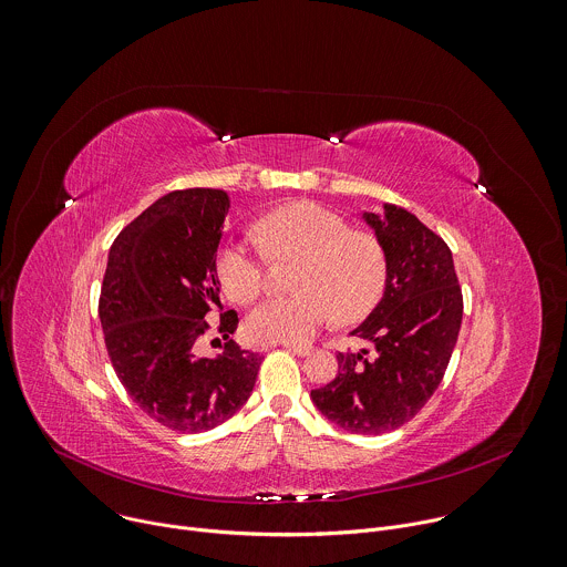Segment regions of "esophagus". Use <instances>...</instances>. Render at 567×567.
<instances>
[{
  "mask_svg": "<svg viewBox=\"0 0 567 567\" xmlns=\"http://www.w3.org/2000/svg\"><path fill=\"white\" fill-rule=\"evenodd\" d=\"M284 348L299 354V357H306V354L312 352V346H308V343H284Z\"/></svg>",
  "mask_w": 567,
  "mask_h": 567,
  "instance_id": "34e87169",
  "label": "esophagus"
}]
</instances>
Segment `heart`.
<instances>
[{
	"mask_svg": "<svg viewBox=\"0 0 567 567\" xmlns=\"http://www.w3.org/2000/svg\"><path fill=\"white\" fill-rule=\"evenodd\" d=\"M272 255H295L299 292L261 301L246 319L252 341H308L332 315L341 323L368 317L383 299L390 259L383 241L352 230L348 219L315 202H292L268 213L255 226ZM217 277L237 303H250L264 288L261 255L246 241H226L217 252Z\"/></svg>",
	"mask_w": 567,
	"mask_h": 567,
	"instance_id": "b5f03b06",
	"label": "heart"
}]
</instances>
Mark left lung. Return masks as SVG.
<instances>
[{"mask_svg": "<svg viewBox=\"0 0 567 567\" xmlns=\"http://www.w3.org/2000/svg\"><path fill=\"white\" fill-rule=\"evenodd\" d=\"M383 241L390 277L383 299L352 330L370 350L339 352L337 377L310 392L315 405L352 434L408 423L434 394L456 346L463 295L447 244L412 213H365Z\"/></svg>", "mask_w": 567, "mask_h": 567, "instance_id": "obj_1", "label": "left lung"}]
</instances>
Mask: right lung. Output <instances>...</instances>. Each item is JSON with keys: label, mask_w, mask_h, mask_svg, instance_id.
<instances>
[{"label": "right lung", "mask_w": 567, "mask_h": 567, "mask_svg": "<svg viewBox=\"0 0 567 567\" xmlns=\"http://www.w3.org/2000/svg\"><path fill=\"white\" fill-rule=\"evenodd\" d=\"M230 202L224 190H173L113 241L100 295L104 341L131 399L175 432H206L250 396L261 357L233 339L219 358H197L196 341L220 315L230 337L239 317L224 312L217 248Z\"/></svg>", "instance_id": "add662e5"}]
</instances>
